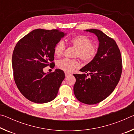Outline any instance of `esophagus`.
Returning <instances> with one entry per match:
<instances>
[{
    "mask_svg": "<svg viewBox=\"0 0 134 134\" xmlns=\"http://www.w3.org/2000/svg\"><path fill=\"white\" fill-rule=\"evenodd\" d=\"M65 77H68L69 76H71V74L69 72H65Z\"/></svg>",
    "mask_w": 134,
    "mask_h": 134,
    "instance_id": "obj_1",
    "label": "esophagus"
}]
</instances>
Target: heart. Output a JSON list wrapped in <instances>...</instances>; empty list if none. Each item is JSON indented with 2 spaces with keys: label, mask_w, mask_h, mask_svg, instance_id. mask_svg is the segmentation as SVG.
<instances>
[{
  "label": "heart",
  "mask_w": 134,
  "mask_h": 134,
  "mask_svg": "<svg viewBox=\"0 0 134 134\" xmlns=\"http://www.w3.org/2000/svg\"><path fill=\"white\" fill-rule=\"evenodd\" d=\"M70 44L76 47L75 56L78 57L86 63L90 62L96 55L97 48L96 45L91 42L89 38L85 35H77L70 40ZM65 48L64 43L62 41L58 42L54 48V54L58 57L63 55ZM79 61L76 59L63 58L57 62L59 69L65 71L71 72L80 67Z\"/></svg>",
  "instance_id": "1"
}]
</instances>
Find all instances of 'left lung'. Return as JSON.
Returning <instances> with one entry per match:
<instances>
[{
  "mask_svg": "<svg viewBox=\"0 0 134 134\" xmlns=\"http://www.w3.org/2000/svg\"><path fill=\"white\" fill-rule=\"evenodd\" d=\"M93 33L99 41L96 55L80 70L86 74H73L76 79L74 93L78 100L87 105L103 101L112 93L121 78L122 57L117 44L112 38L98 29H86ZM88 73L89 74H88Z\"/></svg>",
  "mask_w": 134,
  "mask_h": 134,
  "instance_id": "left-lung-1",
  "label": "left lung"
}]
</instances>
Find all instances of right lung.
Instances as JSON below:
<instances>
[{"label": "right lung", "mask_w": 134, "mask_h": 134, "mask_svg": "<svg viewBox=\"0 0 134 134\" xmlns=\"http://www.w3.org/2000/svg\"><path fill=\"white\" fill-rule=\"evenodd\" d=\"M65 35L58 29H37L16 45L12 54L13 77L20 92L29 100L47 103L57 95L64 72L56 69L46 74L43 69L54 67V47Z\"/></svg>", "instance_id": "1"}]
</instances>
